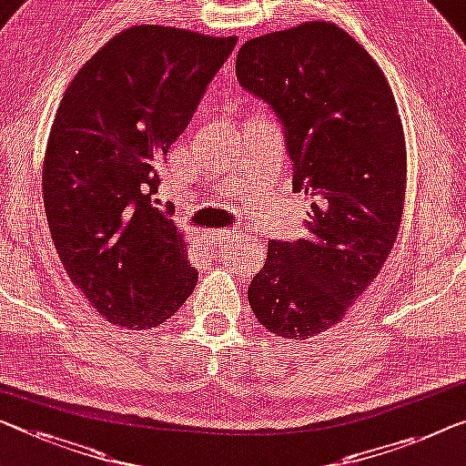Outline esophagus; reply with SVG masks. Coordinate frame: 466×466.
Returning <instances> with one entry per match:
<instances>
[{"instance_id": "obj_1", "label": "esophagus", "mask_w": 466, "mask_h": 466, "mask_svg": "<svg viewBox=\"0 0 466 466\" xmlns=\"http://www.w3.org/2000/svg\"><path fill=\"white\" fill-rule=\"evenodd\" d=\"M198 236H200V238H205L207 242H215V245H219V242L230 240V238H234V236H240V232L238 230H219V232L200 230Z\"/></svg>"}]
</instances>
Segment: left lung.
Segmentation results:
<instances>
[{
	"label": "left lung",
	"instance_id": "obj_1",
	"mask_svg": "<svg viewBox=\"0 0 466 466\" xmlns=\"http://www.w3.org/2000/svg\"><path fill=\"white\" fill-rule=\"evenodd\" d=\"M236 79L280 119L308 238L272 240L248 305L268 332L316 337L339 324L398 238L406 142L383 71L341 26L303 23L242 44Z\"/></svg>",
	"mask_w": 466,
	"mask_h": 466
}]
</instances>
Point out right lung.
I'll return each mask as SVG.
<instances>
[{
    "label": "right lung",
    "mask_w": 466,
    "mask_h": 466,
    "mask_svg": "<svg viewBox=\"0 0 466 466\" xmlns=\"http://www.w3.org/2000/svg\"><path fill=\"white\" fill-rule=\"evenodd\" d=\"M236 37L137 25L79 68L44 158V205L68 278L123 329H155L198 280L184 236L155 207L158 169Z\"/></svg>",
    "instance_id": "obj_1"
}]
</instances>
